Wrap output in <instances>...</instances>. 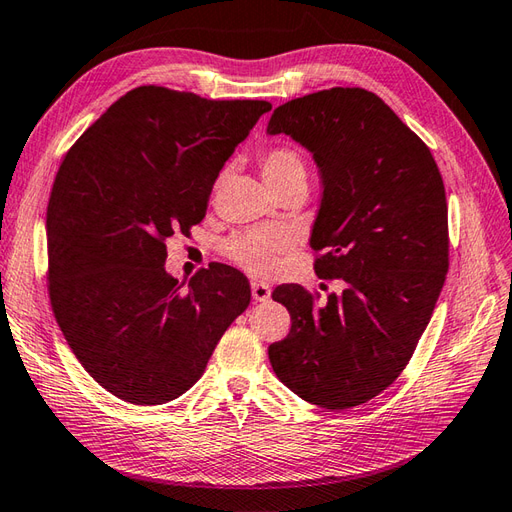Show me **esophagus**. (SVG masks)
<instances>
[{
  "instance_id": "obj_1",
  "label": "esophagus",
  "mask_w": 512,
  "mask_h": 512,
  "mask_svg": "<svg viewBox=\"0 0 512 512\" xmlns=\"http://www.w3.org/2000/svg\"><path fill=\"white\" fill-rule=\"evenodd\" d=\"M251 292H253V299L264 303L270 299V285L268 283H261V281H253L251 283Z\"/></svg>"
}]
</instances>
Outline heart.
<instances>
[{"instance_id":"1","label":"heart","mask_w":512,"mask_h":512,"mask_svg":"<svg viewBox=\"0 0 512 512\" xmlns=\"http://www.w3.org/2000/svg\"><path fill=\"white\" fill-rule=\"evenodd\" d=\"M259 168L266 183L279 194L281 189L292 185H305L307 163L303 152L292 144H275L259 154ZM292 246L288 231H246L229 237L224 242V253L235 264L268 275L277 266V255Z\"/></svg>"}]
</instances>
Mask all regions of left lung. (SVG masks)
I'll use <instances>...</instances> for the list:
<instances>
[{
	"label": "left lung",
	"instance_id": "left-lung-1",
	"mask_svg": "<svg viewBox=\"0 0 512 512\" xmlns=\"http://www.w3.org/2000/svg\"><path fill=\"white\" fill-rule=\"evenodd\" d=\"M268 133L290 135L314 154L323 176L314 270L347 283L323 303L299 283L275 288L292 327L268 347L272 371L314 406H360L403 373L443 290V176L423 139L360 87L285 102Z\"/></svg>",
	"mask_w": 512,
	"mask_h": 512
}]
</instances>
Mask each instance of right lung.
I'll return each mask as SVG.
<instances>
[{
  "instance_id": "1",
  "label": "right lung",
  "mask_w": 512,
  "mask_h": 512,
  "mask_svg": "<svg viewBox=\"0 0 512 512\" xmlns=\"http://www.w3.org/2000/svg\"><path fill=\"white\" fill-rule=\"evenodd\" d=\"M272 106L137 87L113 102L56 172L47 202V292L67 344L117 399L159 406L205 373L251 285L224 264L187 285L168 242L207 213L235 146Z\"/></svg>"
}]
</instances>
